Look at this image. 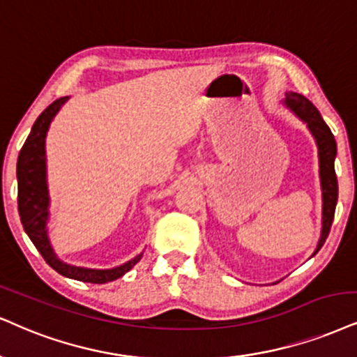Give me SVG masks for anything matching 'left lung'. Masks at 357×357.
Listing matches in <instances>:
<instances>
[{
  "label": "left lung",
  "instance_id": "left-lung-1",
  "mask_svg": "<svg viewBox=\"0 0 357 357\" xmlns=\"http://www.w3.org/2000/svg\"><path fill=\"white\" fill-rule=\"evenodd\" d=\"M283 104L294 116L300 117L305 122L307 129L313 134L316 145H318L319 178L321 190H323V228H321V238L318 241V246H316L313 253L316 255L328 238L334 220V210H336L337 204V178L336 172H334V158H336L337 151L336 140H334L331 129L323 121L318 109L305 96L296 94V92H286Z\"/></svg>",
  "mask_w": 357,
  "mask_h": 357
}]
</instances>
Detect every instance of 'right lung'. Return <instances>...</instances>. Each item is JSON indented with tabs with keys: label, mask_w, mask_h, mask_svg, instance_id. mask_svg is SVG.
Wrapping results in <instances>:
<instances>
[{
	"label": "right lung",
	"mask_w": 357,
	"mask_h": 357,
	"mask_svg": "<svg viewBox=\"0 0 357 357\" xmlns=\"http://www.w3.org/2000/svg\"><path fill=\"white\" fill-rule=\"evenodd\" d=\"M66 98L56 99L39 114L31 132L26 139L23 149L17 155L16 175H17V210H20L21 223L24 231L33 241L41 257L52 270L66 278L84 281V283L102 284L121 278L135 263L142 258V253L134 257L124 265L109 268V270H94V268H82L68 265L56 257L54 250L47 236V220H50V192L46 182V134L50 130L52 119L59 109L68 102Z\"/></svg>",
	"instance_id": "add662e5"
}]
</instances>
